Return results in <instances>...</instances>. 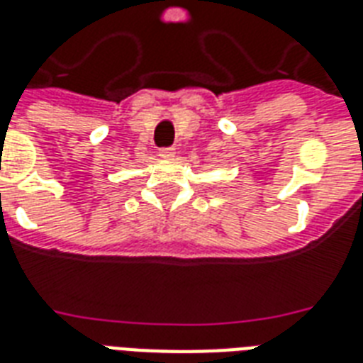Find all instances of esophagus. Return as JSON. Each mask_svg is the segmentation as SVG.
<instances>
[{
    "label": "esophagus",
    "instance_id": "obj_1",
    "mask_svg": "<svg viewBox=\"0 0 363 363\" xmlns=\"http://www.w3.org/2000/svg\"><path fill=\"white\" fill-rule=\"evenodd\" d=\"M158 156H160V158H164V160H171L173 156H175V148H173V147L160 148Z\"/></svg>",
    "mask_w": 363,
    "mask_h": 363
}]
</instances>
